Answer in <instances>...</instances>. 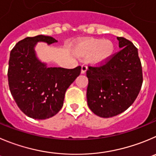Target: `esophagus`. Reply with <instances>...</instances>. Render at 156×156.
Masks as SVG:
<instances>
[{"mask_svg":"<svg viewBox=\"0 0 156 156\" xmlns=\"http://www.w3.org/2000/svg\"><path fill=\"white\" fill-rule=\"evenodd\" d=\"M88 69V65H83L81 66V74H85V71Z\"/></svg>","mask_w":156,"mask_h":156,"instance_id":"1","label":"esophagus"}]
</instances>
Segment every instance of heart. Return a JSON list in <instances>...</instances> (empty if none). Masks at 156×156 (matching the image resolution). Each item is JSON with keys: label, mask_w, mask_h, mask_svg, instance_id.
<instances>
[{"label": "heart", "mask_w": 156, "mask_h": 156, "mask_svg": "<svg viewBox=\"0 0 156 156\" xmlns=\"http://www.w3.org/2000/svg\"><path fill=\"white\" fill-rule=\"evenodd\" d=\"M115 44L110 40L89 38L80 42L76 48L77 53L81 55L91 54L90 62L94 65H101L109 60L114 54Z\"/></svg>", "instance_id": "b5f03b06"}]
</instances>
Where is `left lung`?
Here are the masks:
<instances>
[{
	"mask_svg": "<svg viewBox=\"0 0 156 156\" xmlns=\"http://www.w3.org/2000/svg\"><path fill=\"white\" fill-rule=\"evenodd\" d=\"M119 52L99 66H89L87 101L97 115L110 118L129 108L142 88L143 77L137 48L132 41L117 37Z\"/></svg>",
	"mask_w": 156,
	"mask_h": 156,
	"instance_id": "obj_1",
	"label": "left lung"
}]
</instances>
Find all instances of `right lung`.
<instances>
[{
	"mask_svg": "<svg viewBox=\"0 0 156 156\" xmlns=\"http://www.w3.org/2000/svg\"><path fill=\"white\" fill-rule=\"evenodd\" d=\"M57 42L50 36L27 37L20 41L10 54L8 78L16 104L28 117L46 119L62 109L65 91L81 73V66L73 69L48 68L36 57L37 42Z\"/></svg>",
	"mask_w": 156,
	"mask_h": 156,
	"instance_id": "right-lung-1",
	"label": "right lung"
}]
</instances>
